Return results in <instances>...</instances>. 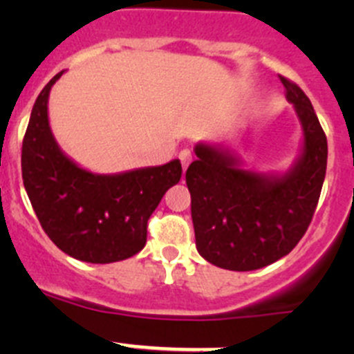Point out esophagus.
<instances>
[{
	"mask_svg": "<svg viewBox=\"0 0 354 354\" xmlns=\"http://www.w3.org/2000/svg\"><path fill=\"white\" fill-rule=\"evenodd\" d=\"M178 157H180L181 166H183V171H185L188 167V164L192 162V152L188 151V149H183V151L180 152V156H178Z\"/></svg>",
	"mask_w": 354,
	"mask_h": 354,
	"instance_id": "esophagus-1",
	"label": "esophagus"
}]
</instances>
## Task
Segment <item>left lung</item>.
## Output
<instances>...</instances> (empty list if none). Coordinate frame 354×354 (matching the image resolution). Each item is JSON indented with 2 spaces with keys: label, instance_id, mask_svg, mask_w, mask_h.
<instances>
[{
  "label": "left lung",
  "instance_id": "obj_1",
  "mask_svg": "<svg viewBox=\"0 0 354 354\" xmlns=\"http://www.w3.org/2000/svg\"><path fill=\"white\" fill-rule=\"evenodd\" d=\"M301 124V145L284 171H257L210 142L188 166L195 245L212 266L257 270L288 255L312 221L327 167V138L305 92L281 77Z\"/></svg>",
  "mask_w": 354,
  "mask_h": 354
}]
</instances>
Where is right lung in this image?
Instances as JSON below:
<instances>
[{
	"mask_svg": "<svg viewBox=\"0 0 354 354\" xmlns=\"http://www.w3.org/2000/svg\"><path fill=\"white\" fill-rule=\"evenodd\" d=\"M49 80L32 108L22 145L24 187L34 212L62 252L88 263L130 259L147 241V221L181 178L180 159L101 174L68 157L49 124Z\"/></svg>",
	"mask_w": 354,
	"mask_h": 354,
	"instance_id": "right-lung-1",
	"label": "right lung"
}]
</instances>
